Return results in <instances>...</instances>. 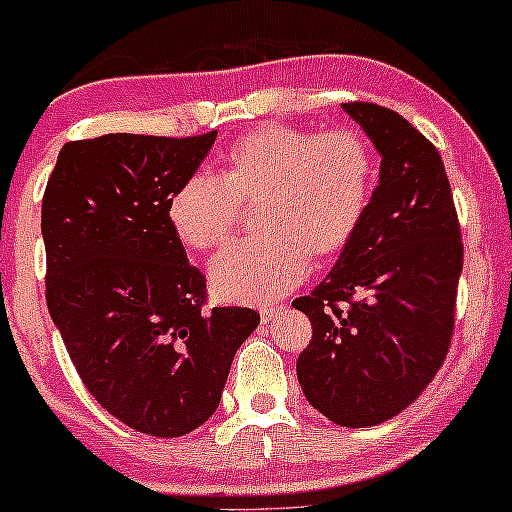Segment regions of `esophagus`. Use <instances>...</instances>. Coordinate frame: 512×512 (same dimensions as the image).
<instances>
[{
	"label": "esophagus",
	"mask_w": 512,
	"mask_h": 512,
	"mask_svg": "<svg viewBox=\"0 0 512 512\" xmlns=\"http://www.w3.org/2000/svg\"><path fill=\"white\" fill-rule=\"evenodd\" d=\"M277 312H280V309H275V307H262V309H260V317H262V322H265V324H270L272 319L277 317Z\"/></svg>",
	"instance_id": "1"
}]
</instances>
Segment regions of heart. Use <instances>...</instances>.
I'll list each match as a JSON object with an SVG mask.
<instances>
[{
	"instance_id": "1",
	"label": "heart",
	"mask_w": 512,
	"mask_h": 512,
	"mask_svg": "<svg viewBox=\"0 0 512 512\" xmlns=\"http://www.w3.org/2000/svg\"><path fill=\"white\" fill-rule=\"evenodd\" d=\"M376 188V158L361 133L260 126L237 138L220 180L193 175L168 200V223L190 250L227 242L240 205H260L262 237L237 242L210 262V287L230 302H272L297 287L309 257L327 262L364 225Z\"/></svg>"
}]
</instances>
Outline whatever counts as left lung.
<instances>
[{
  "mask_svg": "<svg viewBox=\"0 0 512 512\" xmlns=\"http://www.w3.org/2000/svg\"><path fill=\"white\" fill-rule=\"evenodd\" d=\"M342 108L379 151V185L332 272L292 302L314 327L297 379L329 421L366 428L414 404L441 369L463 242L436 146L391 108Z\"/></svg>",
  "mask_w": 512,
  "mask_h": 512,
  "instance_id": "8db88e82",
  "label": "left lung"
}]
</instances>
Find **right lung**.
Wrapping results in <instances>:
<instances>
[{
	"mask_svg": "<svg viewBox=\"0 0 512 512\" xmlns=\"http://www.w3.org/2000/svg\"><path fill=\"white\" fill-rule=\"evenodd\" d=\"M218 131L66 143L41 200L46 304L91 396L136 431L178 438L223 396L260 314L205 312V277L168 223Z\"/></svg>",
	"mask_w": 512,
	"mask_h": 512,
	"instance_id": "1",
	"label": "right lung"
}]
</instances>
